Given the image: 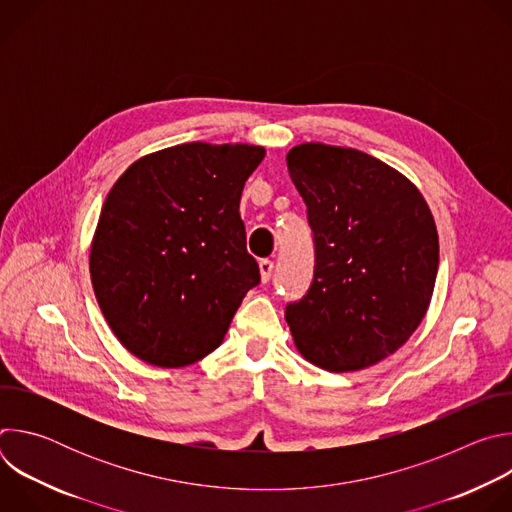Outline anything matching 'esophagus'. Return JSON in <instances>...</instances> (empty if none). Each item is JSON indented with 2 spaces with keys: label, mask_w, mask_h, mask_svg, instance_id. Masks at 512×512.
Instances as JSON below:
<instances>
[{
  "label": "esophagus",
  "mask_w": 512,
  "mask_h": 512,
  "mask_svg": "<svg viewBox=\"0 0 512 512\" xmlns=\"http://www.w3.org/2000/svg\"><path fill=\"white\" fill-rule=\"evenodd\" d=\"M273 261H269V259H263V261H259V271H261V281L263 283H269L271 281V277H273Z\"/></svg>",
  "instance_id": "obj_1"
}]
</instances>
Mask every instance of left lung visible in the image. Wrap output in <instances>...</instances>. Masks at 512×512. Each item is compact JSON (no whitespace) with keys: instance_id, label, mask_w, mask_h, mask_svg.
Wrapping results in <instances>:
<instances>
[{"instance_id":"8db88e82","label":"left lung","mask_w":512,"mask_h":512,"mask_svg":"<svg viewBox=\"0 0 512 512\" xmlns=\"http://www.w3.org/2000/svg\"><path fill=\"white\" fill-rule=\"evenodd\" d=\"M289 178L308 208L314 275L285 306L298 350L326 371H358L403 346L423 320L440 263L421 192L381 160L302 143Z\"/></svg>"}]
</instances>
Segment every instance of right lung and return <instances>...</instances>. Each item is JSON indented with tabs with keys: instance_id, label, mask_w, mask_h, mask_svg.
Masks as SVG:
<instances>
[{
	"instance_id": "right-lung-1",
	"label": "right lung",
	"mask_w": 512,
	"mask_h": 512,
	"mask_svg": "<svg viewBox=\"0 0 512 512\" xmlns=\"http://www.w3.org/2000/svg\"><path fill=\"white\" fill-rule=\"evenodd\" d=\"M259 145L182 143L131 164L111 188L91 279L119 342L156 367H186L221 346L261 281L239 214Z\"/></svg>"
}]
</instances>
